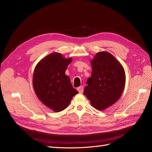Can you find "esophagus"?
<instances>
[{
    "instance_id": "obj_1",
    "label": "esophagus",
    "mask_w": 152,
    "mask_h": 152,
    "mask_svg": "<svg viewBox=\"0 0 152 152\" xmlns=\"http://www.w3.org/2000/svg\"><path fill=\"white\" fill-rule=\"evenodd\" d=\"M77 91H78V92H79V93H81V94H82L83 92V90H84V87L82 86H80V87H77Z\"/></svg>"
}]
</instances>
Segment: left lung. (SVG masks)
<instances>
[{
    "label": "left lung",
    "mask_w": 152,
    "mask_h": 152,
    "mask_svg": "<svg viewBox=\"0 0 152 152\" xmlns=\"http://www.w3.org/2000/svg\"><path fill=\"white\" fill-rule=\"evenodd\" d=\"M91 65V77L87 79L84 94L94 108L103 110L121 97L125 86L124 70L120 63L107 52L97 53Z\"/></svg>",
    "instance_id": "1"
}]
</instances>
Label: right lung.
Instances as JSON below:
<instances>
[{"label": "right lung", "instance_id": "obj_1", "mask_svg": "<svg viewBox=\"0 0 152 152\" xmlns=\"http://www.w3.org/2000/svg\"><path fill=\"white\" fill-rule=\"evenodd\" d=\"M59 53H52L40 61L33 75V87L38 99L55 112L65 110L78 92L65 75L71 62Z\"/></svg>", "mask_w": 152, "mask_h": 152}]
</instances>
